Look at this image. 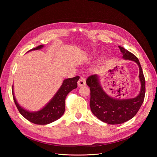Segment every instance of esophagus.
Listing matches in <instances>:
<instances>
[{
	"label": "esophagus",
	"mask_w": 157,
	"mask_h": 157,
	"mask_svg": "<svg viewBox=\"0 0 157 157\" xmlns=\"http://www.w3.org/2000/svg\"><path fill=\"white\" fill-rule=\"evenodd\" d=\"M86 85V79L82 76V77H80V78H79L78 81V86H85Z\"/></svg>",
	"instance_id": "34e87169"
}]
</instances>
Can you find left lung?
I'll return each instance as SVG.
<instances>
[{
  "label": "left lung",
  "mask_w": 157,
  "mask_h": 157,
  "mask_svg": "<svg viewBox=\"0 0 157 157\" xmlns=\"http://www.w3.org/2000/svg\"><path fill=\"white\" fill-rule=\"evenodd\" d=\"M118 47L123 54V58L134 61L138 65L141 90L138 96L134 98L115 99L103 91L97 75L89 76L86 84L90 90V109L98 118L109 124H122L134 117L143 103L145 94V79L139 59L123 47Z\"/></svg>",
  "instance_id": "8db88e82"
}]
</instances>
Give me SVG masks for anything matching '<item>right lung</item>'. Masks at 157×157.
Masks as SVG:
<instances>
[{
  "mask_svg": "<svg viewBox=\"0 0 157 157\" xmlns=\"http://www.w3.org/2000/svg\"><path fill=\"white\" fill-rule=\"evenodd\" d=\"M43 45H40L31 49V50H40L43 48ZM28 51V52H29ZM78 76L67 78L63 80L59 89L47 105L36 112H30L22 108L17 102L13 94L12 86V96L13 101L21 115L27 120L36 124L44 125L50 124L58 120L63 115L65 112V101L67 95L72 90L77 88V82L79 79Z\"/></svg>",
  "mask_w": 157,
  "mask_h": 157,
  "instance_id": "add662e5",
  "label": "right lung"
}]
</instances>
